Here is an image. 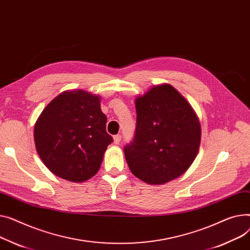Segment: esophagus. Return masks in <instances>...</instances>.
Segmentation results:
<instances>
[{
    "instance_id": "obj_1",
    "label": "esophagus",
    "mask_w": 250,
    "mask_h": 250,
    "mask_svg": "<svg viewBox=\"0 0 250 250\" xmlns=\"http://www.w3.org/2000/svg\"><path fill=\"white\" fill-rule=\"evenodd\" d=\"M121 140H122V136L121 135H115L113 137V143L114 145H119L121 143Z\"/></svg>"
}]
</instances>
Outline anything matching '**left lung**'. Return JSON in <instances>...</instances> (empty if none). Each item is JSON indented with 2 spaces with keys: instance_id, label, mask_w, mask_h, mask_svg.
Listing matches in <instances>:
<instances>
[{
  "instance_id": "8db88e82",
  "label": "left lung",
  "mask_w": 250,
  "mask_h": 250,
  "mask_svg": "<svg viewBox=\"0 0 250 250\" xmlns=\"http://www.w3.org/2000/svg\"><path fill=\"white\" fill-rule=\"evenodd\" d=\"M137 127L124 147L130 172L149 185H163L184 174L201 143L198 115L169 83L154 85L135 99Z\"/></svg>"
}]
</instances>
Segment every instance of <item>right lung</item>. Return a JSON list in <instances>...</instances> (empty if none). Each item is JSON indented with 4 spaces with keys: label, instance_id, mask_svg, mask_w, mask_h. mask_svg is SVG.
Masks as SVG:
<instances>
[{
    "label": "right lung",
    "instance_id": "obj_1",
    "mask_svg": "<svg viewBox=\"0 0 250 250\" xmlns=\"http://www.w3.org/2000/svg\"><path fill=\"white\" fill-rule=\"evenodd\" d=\"M105 125L101 96L82 89L65 90L46 105L36 121L37 153L57 177L84 182L98 172L113 141Z\"/></svg>",
    "mask_w": 250,
    "mask_h": 250
}]
</instances>
